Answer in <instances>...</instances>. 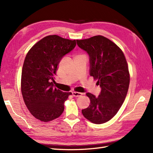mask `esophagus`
Masks as SVG:
<instances>
[{"label": "esophagus", "instance_id": "34e87169", "mask_svg": "<svg viewBox=\"0 0 153 153\" xmlns=\"http://www.w3.org/2000/svg\"><path fill=\"white\" fill-rule=\"evenodd\" d=\"M72 95L75 97H78L82 96V93L79 92H72Z\"/></svg>", "mask_w": 153, "mask_h": 153}]
</instances>
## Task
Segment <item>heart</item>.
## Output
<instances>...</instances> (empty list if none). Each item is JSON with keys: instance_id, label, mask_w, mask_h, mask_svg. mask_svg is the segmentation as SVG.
Here are the masks:
<instances>
[{"instance_id": "obj_1", "label": "heart", "mask_w": 153, "mask_h": 153, "mask_svg": "<svg viewBox=\"0 0 153 153\" xmlns=\"http://www.w3.org/2000/svg\"><path fill=\"white\" fill-rule=\"evenodd\" d=\"M78 56H80V55H78Z\"/></svg>"}]
</instances>
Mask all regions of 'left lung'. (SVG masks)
Instances as JSON below:
<instances>
[{"instance_id":"8db88e82","label":"left lung","mask_w":153,"mask_h":153,"mask_svg":"<svg viewBox=\"0 0 153 153\" xmlns=\"http://www.w3.org/2000/svg\"><path fill=\"white\" fill-rule=\"evenodd\" d=\"M77 44L89 54L90 76L101 87L98 97L86 93L91 102L82 112L93 123H105L116 114L127 95L130 81L127 60L121 48L102 35L77 40Z\"/></svg>"}]
</instances>
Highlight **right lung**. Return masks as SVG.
<instances>
[{"label": "right lung", "mask_w": 153, "mask_h": 153, "mask_svg": "<svg viewBox=\"0 0 153 153\" xmlns=\"http://www.w3.org/2000/svg\"><path fill=\"white\" fill-rule=\"evenodd\" d=\"M76 40L48 35L32 47L25 56L21 78L23 99L35 118L49 122L58 118L71 93L54 88L58 66L65 54L73 50Z\"/></svg>", "instance_id": "add662e5"}]
</instances>
